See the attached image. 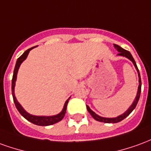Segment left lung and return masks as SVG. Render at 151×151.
Here are the masks:
<instances>
[{"label": "left lung", "mask_w": 151, "mask_h": 151, "mask_svg": "<svg viewBox=\"0 0 151 151\" xmlns=\"http://www.w3.org/2000/svg\"><path fill=\"white\" fill-rule=\"evenodd\" d=\"M114 47H115V48L119 52V53H118L117 55H119V56H125L126 58L129 59L130 60L133 62V64L134 65V66H135V68H136L137 71V73H138V82H139V85H138V88H137V93L136 98L134 99V101H133V103L132 104V105L130 106L129 108V109H128L125 112H124L123 114H121L120 116H118L117 117H114V118H106V117L99 116V115H97L95 112H94V111H92L91 109L89 108V106L86 105L87 111L90 112V114L91 115L92 117H93L95 120L100 121V122H104V123H118V122H120L121 120H123L124 118H126V117L133 111V109L136 108L137 104V102L139 100L140 95H141V88H142V81H141V76H140L139 70L137 69L136 62H135V60L133 59V57L132 56V55H131V53H130L129 51H127V50L122 48L121 47H120L119 45H117V44H114Z\"/></svg>", "instance_id": "obj_1"}]
</instances>
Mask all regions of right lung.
<instances>
[{"label": "right lung", "mask_w": 151, "mask_h": 151, "mask_svg": "<svg viewBox=\"0 0 151 151\" xmlns=\"http://www.w3.org/2000/svg\"><path fill=\"white\" fill-rule=\"evenodd\" d=\"M35 47L29 48L26 52H25L22 55L18 60H17V62L15 65L14 70V75H13V79H12V95H13V99H14V102L15 106L18 109V111L20 112L22 116L24 117L25 119H27L28 121H30L31 123H33L34 124L36 125H40V126H47V125H52L53 124H56L57 122H59L60 120H62L66 112V108H67V105L69 103V98L67 99L64 105V108H63L62 111H60L59 114L55 115V116H34V115H31V114L28 113L27 111H25L24 108H22L21 104H19L17 100V99L15 97L14 95V86H15V82H16V79H17V74H18V71L19 67L21 65V64L25 60L27 59L28 54L30 52L32 48H34Z\"/></svg>", "instance_id": "right-lung-1"}]
</instances>
